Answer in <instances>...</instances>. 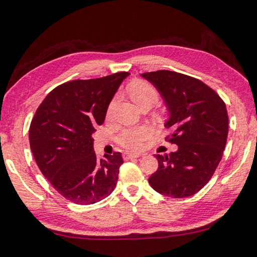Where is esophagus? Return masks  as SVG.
<instances>
[{"label":"esophagus","instance_id":"34e87169","mask_svg":"<svg viewBox=\"0 0 257 257\" xmlns=\"http://www.w3.org/2000/svg\"><path fill=\"white\" fill-rule=\"evenodd\" d=\"M141 156H142V154H133V153H124L123 154L124 160H132V158H138Z\"/></svg>","mask_w":257,"mask_h":257}]
</instances>
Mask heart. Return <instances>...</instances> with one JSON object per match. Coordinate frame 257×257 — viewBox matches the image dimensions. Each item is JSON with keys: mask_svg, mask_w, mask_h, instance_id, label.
Listing matches in <instances>:
<instances>
[{"mask_svg": "<svg viewBox=\"0 0 257 257\" xmlns=\"http://www.w3.org/2000/svg\"><path fill=\"white\" fill-rule=\"evenodd\" d=\"M128 93L132 96V99L145 110L151 109L160 99V93H158L157 88L152 85L151 83L142 80L130 83L128 86ZM116 101H118V99L113 97L108 105V109H106V118L108 119L112 118ZM157 114L158 113H155V115ZM149 136H151V129L146 125H141V127L123 129L116 137V142L121 146L130 149V151H137L142 147L143 142L146 141Z\"/></svg>", "mask_w": 257, "mask_h": 257, "instance_id": "b5f03b06", "label": "heart"}]
</instances>
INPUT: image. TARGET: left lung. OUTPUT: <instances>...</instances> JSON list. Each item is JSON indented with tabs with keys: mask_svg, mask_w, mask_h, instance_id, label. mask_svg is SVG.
Instances as JSON below:
<instances>
[{
	"mask_svg": "<svg viewBox=\"0 0 257 257\" xmlns=\"http://www.w3.org/2000/svg\"><path fill=\"white\" fill-rule=\"evenodd\" d=\"M155 86L170 112L165 141L177 151L160 155L158 169L148 179L166 197H191L211 179L221 161L228 136L225 102L198 78L172 71L142 74Z\"/></svg>",
	"mask_w": 257,
	"mask_h": 257,
	"instance_id": "1",
	"label": "left lung"
}]
</instances>
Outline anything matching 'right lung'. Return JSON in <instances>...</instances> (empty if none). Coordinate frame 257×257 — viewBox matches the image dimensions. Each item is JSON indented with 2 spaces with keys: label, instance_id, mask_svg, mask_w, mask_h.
Wrapping results in <instances>:
<instances>
[{
  "label": "right lung",
  "instance_id": "1",
  "mask_svg": "<svg viewBox=\"0 0 257 257\" xmlns=\"http://www.w3.org/2000/svg\"><path fill=\"white\" fill-rule=\"evenodd\" d=\"M128 75L119 72L60 84L48 93L31 120L29 142L37 165L69 201L93 204L115 188L123 163L121 153L105 154L99 161L92 134L103 123L109 103Z\"/></svg>",
  "mask_w": 257,
  "mask_h": 257
}]
</instances>
